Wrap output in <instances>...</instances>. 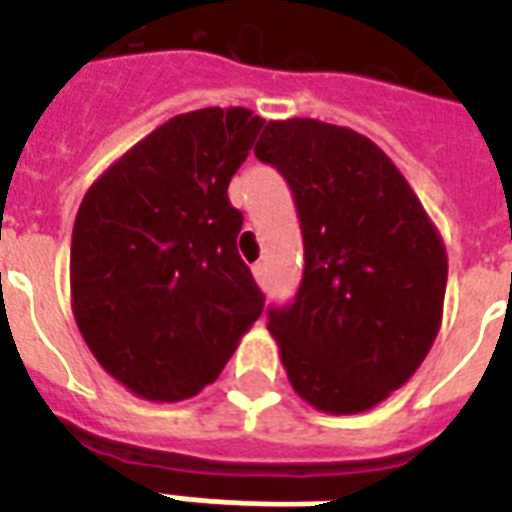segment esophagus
Masks as SVG:
<instances>
[{"label": "esophagus", "instance_id": "obj_1", "mask_svg": "<svg viewBox=\"0 0 512 512\" xmlns=\"http://www.w3.org/2000/svg\"><path fill=\"white\" fill-rule=\"evenodd\" d=\"M253 275H256V281H259L262 286L270 284V270H267V262L253 264Z\"/></svg>", "mask_w": 512, "mask_h": 512}]
</instances>
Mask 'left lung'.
Masks as SVG:
<instances>
[{"label": "left lung", "instance_id": "left-lung-1", "mask_svg": "<svg viewBox=\"0 0 512 512\" xmlns=\"http://www.w3.org/2000/svg\"><path fill=\"white\" fill-rule=\"evenodd\" d=\"M256 157L289 184L306 250L295 300L267 311L289 383L317 411H369L436 342L444 242L394 162L347 126L270 121Z\"/></svg>", "mask_w": 512, "mask_h": 512}]
</instances>
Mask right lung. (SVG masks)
<instances>
[{"label":"right lung","instance_id":"right-lung-1","mask_svg":"<svg viewBox=\"0 0 512 512\" xmlns=\"http://www.w3.org/2000/svg\"><path fill=\"white\" fill-rule=\"evenodd\" d=\"M262 126L245 107L176 115L82 198L74 320L96 361L143 400L195 397L262 314V289L237 250L242 212L228 201Z\"/></svg>","mask_w":512,"mask_h":512}]
</instances>
